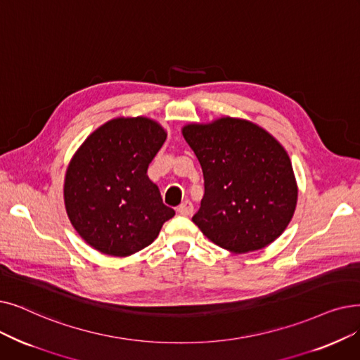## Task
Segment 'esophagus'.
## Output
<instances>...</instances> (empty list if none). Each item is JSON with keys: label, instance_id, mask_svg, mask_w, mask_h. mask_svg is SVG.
I'll return each instance as SVG.
<instances>
[{"label": "esophagus", "instance_id": "34e87169", "mask_svg": "<svg viewBox=\"0 0 360 360\" xmlns=\"http://www.w3.org/2000/svg\"><path fill=\"white\" fill-rule=\"evenodd\" d=\"M176 210H178V213L182 214V216H190V214H193V212H194L193 202H191L190 200H185V201H182L181 205L178 206Z\"/></svg>", "mask_w": 360, "mask_h": 360}]
</instances>
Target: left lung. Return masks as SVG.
Returning a JSON list of instances; mask_svg holds the SVG:
<instances>
[{
	"label": "left lung",
	"instance_id": "8db88e82",
	"mask_svg": "<svg viewBox=\"0 0 360 360\" xmlns=\"http://www.w3.org/2000/svg\"><path fill=\"white\" fill-rule=\"evenodd\" d=\"M205 178L193 222L216 245L233 253L266 247L284 232L297 205V184L284 147L257 124L222 117L186 124Z\"/></svg>",
	"mask_w": 360,
	"mask_h": 360
}]
</instances>
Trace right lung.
Instances as JSON below:
<instances>
[{
  "instance_id": "1",
  "label": "right lung",
  "mask_w": 360,
  "mask_h": 360,
  "mask_svg": "<svg viewBox=\"0 0 360 360\" xmlns=\"http://www.w3.org/2000/svg\"><path fill=\"white\" fill-rule=\"evenodd\" d=\"M165 141L166 132L154 120L120 117L104 123L76 151L66 172L65 205L91 247L108 256L134 255L175 216L147 175Z\"/></svg>"
}]
</instances>
